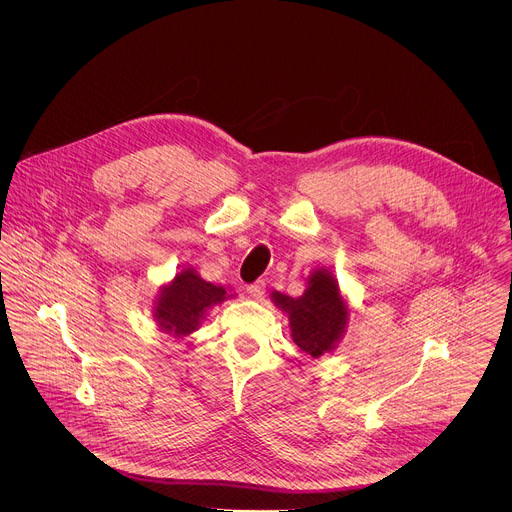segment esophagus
I'll return each instance as SVG.
<instances>
[{"label": "esophagus", "instance_id": "34e87169", "mask_svg": "<svg viewBox=\"0 0 512 512\" xmlns=\"http://www.w3.org/2000/svg\"><path fill=\"white\" fill-rule=\"evenodd\" d=\"M247 294L253 298V300H263V296H265V281H255V283H251L249 287H247Z\"/></svg>", "mask_w": 512, "mask_h": 512}]
</instances>
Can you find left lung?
Masks as SVG:
<instances>
[{"mask_svg": "<svg viewBox=\"0 0 512 512\" xmlns=\"http://www.w3.org/2000/svg\"><path fill=\"white\" fill-rule=\"evenodd\" d=\"M271 302L287 314L291 338L312 358L332 352L350 320L348 302L340 294L336 277L326 267L310 273L308 287L300 298L273 291Z\"/></svg>", "mask_w": 512, "mask_h": 512, "instance_id": "obj_1", "label": "left lung"}]
</instances>
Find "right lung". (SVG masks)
<instances>
[{"instance_id": "obj_1", "label": "right lung", "mask_w": 512, "mask_h": 512, "mask_svg": "<svg viewBox=\"0 0 512 512\" xmlns=\"http://www.w3.org/2000/svg\"><path fill=\"white\" fill-rule=\"evenodd\" d=\"M233 296L227 287L204 281L194 267H182L170 283L160 287L154 320L162 332L184 338L200 328L208 310Z\"/></svg>"}]
</instances>
